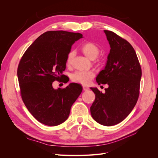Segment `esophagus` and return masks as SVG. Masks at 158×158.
I'll return each mask as SVG.
<instances>
[{"mask_svg": "<svg viewBox=\"0 0 158 158\" xmlns=\"http://www.w3.org/2000/svg\"><path fill=\"white\" fill-rule=\"evenodd\" d=\"M83 89L84 91H88L89 89V88L88 86H86V85H83Z\"/></svg>", "mask_w": 158, "mask_h": 158, "instance_id": "esophagus-1", "label": "esophagus"}]
</instances>
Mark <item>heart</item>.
<instances>
[{
  "instance_id": "1",
  "label": "heart",
  "mask_w": 158,
  "mask_h": 158,
  "mask_svg": "<svg viewBox=\"0 0 158 158\" xmlns=\"http://www.w3.org/2000/svg\"><path fill=\"white\" fill-rule=\"evenodd\" d=\"M84 54L90 59L96 58L99 54L98 47L92 42H88L84 44L81 47ZM74 51H70L66 57V64L70 65L74 56ZM95 73L93 70H77L71 75V80L74 82L81 84L87 85L89 84L91 80L94 77Z\"/></svg>"
}]
</instances>
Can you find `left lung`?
Segmentation results:
<instances>
[{
	"label": "left lung",
	"instance_id": "8db88e82",
	"mask_svg": "<svg viewBox=\"0 0 158 158\" xmlns=\"http://www.w3.org/2000/svg\"><path fill=\"white\" fill-rule=\"evenodd\" d=\"M110 45L106 65L96 77L99 85L107 84L103 94L90 88L95 99L92 117L104 126L121 123L135 107L139 96L142 70L136 52L129 43L111 31L104 30Z\"/></svg>",
	"mask_w": 158,
	"mask_h": 158
}]
</instances>
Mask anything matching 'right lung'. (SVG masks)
I'll list each match as a JSON object with an SVG mask.
<instances>
[{"label":"right lung","mask_w":158,"mask_h":158,"mask_svg":"<svg viewBox=\"0 0 158 158\" xmlns=\"http://www.w3.org/2000/svg\"><path fill=\"white\" fill-rule=\"evenodd\" d=\"M82 37L81 33L62 30L45 32L28 47L20 61L17 74L22 100L44 125L56 126L64 122L82 93L78 84L57 89L52 85L63 77L72 45Z\"/></svg>","instance_id":"obj_1"}]
</instances>
